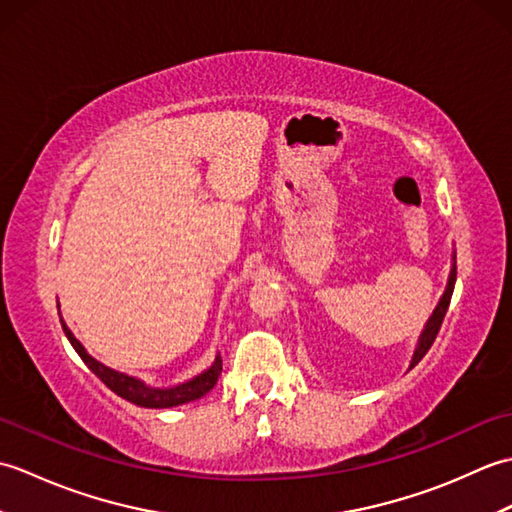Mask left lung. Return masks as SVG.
Listing matches in <instances>:
<instances>
[{
  "instance_id": "left-lung-1",
  "label": "left lung",
  "mask_w": 512,
  "mask_h": 512,
  "mask_svg": "<svg viewBox=\"0 0 512 512\" xmlns=\"http://www.w3.org/2000/svg\"><path fill=\"white\" fill-rule=\"evenodd\" d=\"M453 286H455V264H453V268H451L447 290H444V295H442L440 303L436 306V310H433V314L429 317L427 325H424V330H422V334H420L418 345H416V352H413L409 369L416 367V365L422 361V356L429 352V347L433 345V341H436V336H438V332H440V325H442V321H444V314H447V310H449L451 295H453Z\"/></svg>"
}]
</instances>
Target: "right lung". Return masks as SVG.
I'll return each instance as SVG.
<instances>
[{
  "mask_svg": "<svg viewBox=\"0 0 512 512\" xmlns=\"http://www.w3.org/2000/svg\"><path fill=\"white\" fill-rule=\"evenodd\" d=\"M61 325H63L65 336H68V341L76 350V354L83 358V363L88 365L92 372L114 391V394H118L129 402H134V405H138V407L167 409V407L184 405V402L198 400V398L209 394V391L215 387L217 378H220V374H222V356L217 354L209 369H204L202 374L193 376L191 380H187V383H180L176 387H149L143 383V380L116 372V369L105 367L103 363L96 361V358H92L88 352H85V347L74 339V334L68 330V325L63 323V319H61Z\"/></svg>",
  "mask_w": 512,
  "mask_h": 512,
  "instance_id": "right-lung-1",
  "label": "right lung"
}]
</instances>
